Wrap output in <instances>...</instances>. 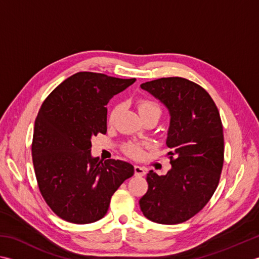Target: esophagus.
I'll use <instances>...</instances> for the list:
<instances>
[{"label":"esophagus","mask_w":259,"mask_h":259,"mask_svg":"<svg viewBox=\"0 0 259 259\" xmlns=\"http://www.w3.org/2000/svg\"><path fill=\"white\" fill-rule=\"evenodd\" d=\"M146 174V169L140 166H135V175L136 176H144Z\"/></svg>","instance_id":"esophagus-1"}]
</instances>
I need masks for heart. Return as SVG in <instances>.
I'll return each instance as SVG.
<instances>
[{
	"mask_svg": "<svg viewBox=\"0 0 259 259\" xmlns=\"http://www.w3.org/2000/svg\"><path fill=\"white\" fill-rule=\"evenodd\" d=\"M121 109H122V105L121 104H116L113 106V109L111 110V112L109 114L110 123L114 122V120L120 113ZM138 111L141 115V118H144V116H148V115L160 116L161 114V109L159 104L156 103L155 101L148 100V99L139 100ZM124 153L128 156L133 157V158H139V157L143 156V149H141V147L137 144H128L124 146Z\"/></svg>",
	"mask_w": 259,
	"mask_h": 259,
	"instance_id": "obj_1",
	"label": "heart"
}]
</instances>
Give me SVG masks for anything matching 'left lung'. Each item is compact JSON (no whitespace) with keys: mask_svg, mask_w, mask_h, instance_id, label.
Here are the masks:
<instances>
[{"mask_svg":"<svg viewBox=\"0 0 259 259\" xmlns=\"http://www.w3.org/2000/svg\"><path fill=\"white\" fill-rule=\"evenodd\" d=\"M169 111L166 145L171 168L147 174L148 191L139 200L150 221L177 225L203 209L219 184L224 166V128L206 91L183 77H164L140 85Z\"/></svg>","mask_w":259,"mask_h":259,"instance_id":"1","label":"left lung"}]
</instances>
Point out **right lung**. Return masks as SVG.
I'll list each match as a JSON object with an SVG mask.
<instances>
[{
  "label": "right lung",
  "instance_id": "add662e5",
  "mask_svg": "<svg viewBox=\"0 0 259 259\" xmlns=\"http://www.w3.org/2000/svg\"><path fill=\"white\" fill-rule=\"evenodd\" d=\"M136 78L79 72L59 84L44 101L34 121L32 161L46 203L76 225L98 221L111 196L134 175L122 160L92 157V137L106 134L105 105Z\"/></svg>",
  "mask_w": 259,
  "mask_h": 259
}]
</instances>
